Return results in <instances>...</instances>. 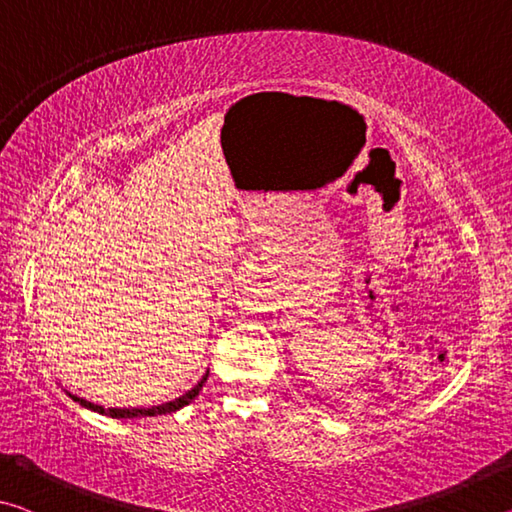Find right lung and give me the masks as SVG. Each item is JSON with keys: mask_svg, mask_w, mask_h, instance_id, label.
Here are the masks:
<instances>
[{"mask_svg": "<svg viewBox=\"0 0 512 512\" xmlns=\"http://www.w3.org/2000/svg\"><path fill=\"white\" fill-rule=\"evenodd\" d=\"M207 375H210V372H205L203 375V379L198 381V384L192 388V391H187L185 395H180V397H176V400L173 402H164V404H158V406H149V409H142V406H137V409H103V406H99V404H94V402H88V400H83V397H76V395H72V400L74 402H79L81 406H85V409H90V411H97V413H103V415H112V418H151V415H167V413H176L178 409H183V406H187L189 402L194 400V397L201 393V388H203V384L207 381Z\"/></svg>", "mask_w": 512, "mask_h": 512, "instance_id": "add662e5", "label": "right lung"}]
</instances>
